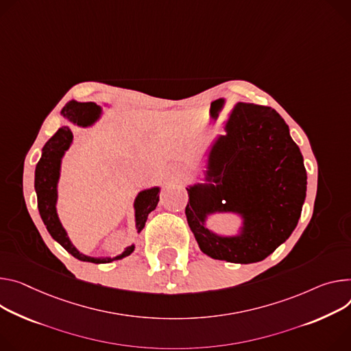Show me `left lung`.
<instances>
[{
  "label": "left lung",
  "instance_id": "8db88e82",
  "mask_svg": "<svg viewBox=\"0 0 351 351\" xmlns=\"http://www.w3.org/2000/svg\"><path fill=\"white\" fill-rule=\"evenodd\" d=\"M245 116L227 121L213 144L206 182L186 187L187 224L207 256L230 263L266 259L295 230L306 196V171L289 125L271 108L239 102ZM235 212L241 234L221 237L207 215Z\"/></svg>",
  "mask_w": 351,
  "mask_h": 351
}]
</instances>
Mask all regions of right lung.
Returning <instances> with one entry per match:
<instances>
[{
  "label": "right lung",
  "instance_id": "1",
  "mask_svg": "<svg viewBox=\"0 0 351 351\" xmlns=\"http://www.w3.org/2000/svg\"><path fill=\"white\" fill-rule=\"evenodd\" d=\"M101 112H102L101 106H98L93 102L70 101L64 108H62L61 114L67 117L70 123H74L81 127H88L99 119ZM71 143H73V133L70 130V127L69 125L60 127L57 133L45 144L42 149V158L39 159L36 171H35V190L38 195V208L49 234L69 253H71L75 259L82 262L110 263L113 261H119L129 256V254L134 250V245L125 247V250L121 254L114 258L85 256V254L77 250V247L71 243L70 238L67 237L66 230L62 228L57 215V210H56L57 182L60 178L61 158L70 148ZM158 202H159V187L147 189L138 193L134 202L137 232H141V230L145 226L148 214L155 210Z\"/></svg>",
  "mask_w": 351,
  "mask_h": 351
}]
</instances>
